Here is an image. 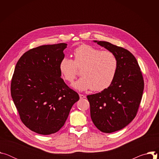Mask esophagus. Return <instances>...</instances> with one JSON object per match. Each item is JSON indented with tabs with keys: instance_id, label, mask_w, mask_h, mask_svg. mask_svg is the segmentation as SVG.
<instances>
[{
	"instance_id": "1",
	"label": "esophagus",
	"mask_w": 159,
	"mask_h": 159,
	"mask_svg": "<svg viewBox=\"0 0 159 159\" xmlns=\"http://www.w3.org/2000/svg\"><path fill=\"white\" fill-rule=\"evenodd\" d=\"M79 97H80V99H84V98H85V96H84L83 94H79Z\"/></svg>"
}]
</instances>
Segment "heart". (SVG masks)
<instances>
[{
  "label": "heart",
  "instance_id": "heart-1",
  "mask_svg": "<svg viewBox=\"0 0 159 159\" xmlns=\"http://www.w3.org/2000/svg\"><path fill=\"white\" fill-rule=\"evenodd\" d=\"M74 60L63 58L59 63V70L63 79L72 83L81 69L82 77L73 87L80 91L91 89L93 91H101L109 87L114 81L118 61L111 51L100 50L88 44H82L73 52Z\"/></svg>",
  "mask_w": 159,
  "mask_h": 159
}]
</instances>
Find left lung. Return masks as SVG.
<instances>
[{"label":"left lung","mask_w":159,"mask_h":159,"mask_svg":"<svg viewBox=\"0 0 159 159\" xmlns=\"http://www.w3.org/2000/svg\"><path fill=\"white\" fill-rule=\"evenodd\" d=\"M94 41L114 53L118 61L111 85L101 93L87 96L93 123L101 131L109 133L123 129L137 115L144 80L138 61L130 52L107 41Z\"/></svg>","instance_id":"obj_1"}]
</instances>
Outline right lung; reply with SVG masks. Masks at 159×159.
Segmentation results:
<instances>
[{"instance_id":"obj_1","label":"right lung","mask_w":159,"mask_h":159,"mask_svg":"<svg viewBox=\"0 0 159 159\" xmlns=\"http://www.w3.org/2000/svg\"><path fill=\"white\" fill-rule=\"evenodd\" d=\"M66 43L32 48L19 59L11 93L21 121L31 131L51 134L64 125L79 94L61 78L60 60Z\"/></svg>"}]
</instances>
